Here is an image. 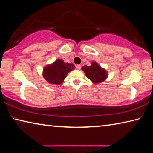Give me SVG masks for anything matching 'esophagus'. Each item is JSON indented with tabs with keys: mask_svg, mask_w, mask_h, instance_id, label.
Here are the masks:
<instances>
[{
	"mask_svg": "<svg viewBox=\"0 0 153 153\" xmlns=\"http://www.w3.org/2000/svg\"><path fill=\"white\" fill-rule=\"evenodd\" d=\"M81 67H82L81 65H77V66H76V68H77V69H78V70H79V69H81Z\"/></svg>",
	"mask_w": 153,
	"mask_h": 153,
	"instance_id": "obj_1",
	"label": "esophagus"
}]
</instances>
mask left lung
<instances>
[{
    "mask_svg": "<svg viewBox=\"0 0 153 153\" xmlns=\"http://www.w3.org/2000/svg\"><path fill=\"white\" fill-rule=\"evenodd\" d=\"M88 78L92 82L93 84H98L104 82L107 78V71L102 68L97 62L93 61L90 66L85 65L82 67Z\"/></svg>",
    "mask_w": 153,
    "mask_h": 153,
    "instance_id": "8db88e82",
    "label": "left lung"
}]
</instances>
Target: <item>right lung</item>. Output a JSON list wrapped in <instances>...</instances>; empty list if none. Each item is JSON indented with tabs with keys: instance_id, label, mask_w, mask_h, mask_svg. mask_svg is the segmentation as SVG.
I'll return each instance as SVG.
<instances>
[{
	"instance_id": "right-lung-1",
	"label": "right lung",
	"mask_w": 153,
	"mask_h": 153,
	"mask_svg": "<svg viewBox=\"0 0 153 153\" xmlns=\"http://www.w3.org/2000/svg\"><path fill=\"white\" fill-rule=\"evenodd\" d=\"M75 69L74 64L65 63L61 59L44 67L43 77L49 84H61L69 71Z\"/></svg>"
}]
</instances>
